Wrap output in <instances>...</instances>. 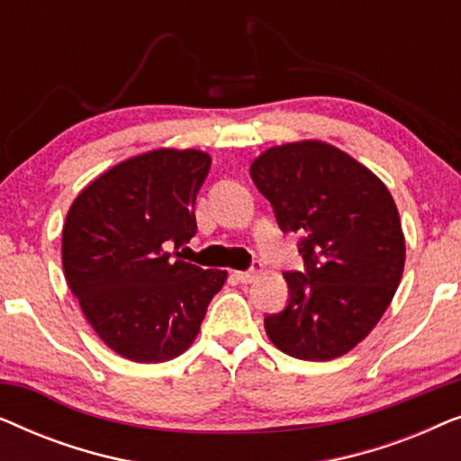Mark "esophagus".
Segmentation results:
<instances>
[{"instance_id":"esophagus-1","label":"esophagus","mask_w":461,"mask_h":461,"mask_svg":"<svg viewBox=\"0 0 461 461\" xmlns=\"http://www.w3.org/2000/svg\"><path fill=\"white\" fill-rule=\"evenodd\" d=\"M260 268H262V264L260 262H256L254 267H251L249 270H245V273H235V276H237V281H241V283H251L258 276V273H260Z\"/></svg>"}]
</instances>
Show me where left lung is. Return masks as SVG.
Returning <instances> with one entry per match:
<instances>
[{"mask_svg":"<svg viewBox=\"0 0 461 461\" xmlns=\"http://www.w3.org/2000/svg\"><path fill=\"white\" fill-rule=\"evenodd\" d=\"M251 180L283 232H298L304 273H285L287 306L264 327L276 348L331 361L369 336L405 268V237L386 185L348 153L321 140L273 147Z\"/></svg>","mask_w":461,"mask_h":461,"instance_id":"left-lung-1","label":"left lung"}]
</instances>
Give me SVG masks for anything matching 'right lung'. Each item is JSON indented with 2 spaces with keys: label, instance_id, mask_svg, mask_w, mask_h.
Here are the masks:
<instances>
[{
  "label": "right lung",
  "instance_id": "1",
  "mask_svg": "<svg viewBox=\"0 0 461 461\" xmlns=\"http://www.w3.org/2000/svg\"><path fill=\"white\" fill-rule=\"evenodd\" d=\"M212 157L157 149L106 169L68 207L62 268L98 338L130 361L163 363L197 338L226 270L180 260Z\"/></svg>",
  "mask_w": 461,
  "mask_h": 461
}]
</instances>
